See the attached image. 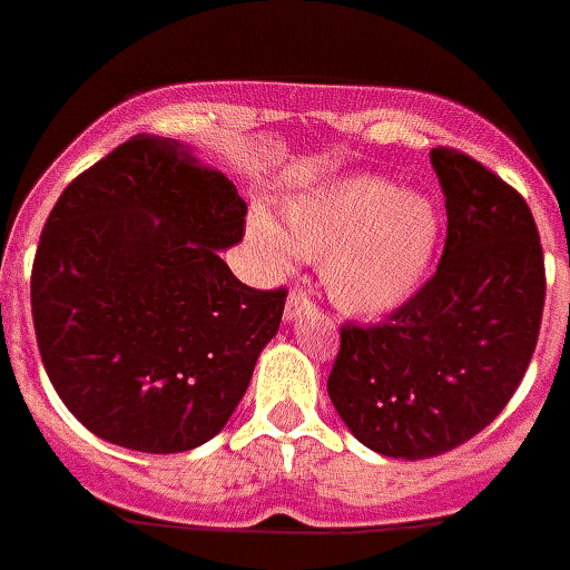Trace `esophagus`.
Here are the masks:
<instances>
[{
    "mask_svg": "<svg viewBox=\"0 0 570 570\" xmlns=\"http://www.w3.org/2000/svg\"><path fill=\"white\" fill-rule=\"evenodd\" d=\"M306 309H313V301L306 298V295H304V292H301V289H295V292H292V295H289V298H286L284 318H286V321H295L301 313H306Z\"/></svg>",
    "mask_w": 570,
    "mask_h": 570,
    "instance_id": "1",
    "label": "esophagus"
}]
</instances>
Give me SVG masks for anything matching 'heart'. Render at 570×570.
<instances>
[{
  "mask_svg": "<svg viewBox=\"0 0 570 570\" xmlns=\"http://www.w3.org/2000/svg\"><path fill=\"white\" fill-rule=\"evenodd\" d=\"M442 217L433 200L381 177H346L292 197L284 232L255 212L249 235L275 266L298 252L324 257L321 278L338 309L379 315L407 301L428 275Z\"/></svg>",
  "mask_w": 570,
  "mask_h": 570,
  "instance_id": "b5f03b06",
  "label": "heart"
}]
</instances>
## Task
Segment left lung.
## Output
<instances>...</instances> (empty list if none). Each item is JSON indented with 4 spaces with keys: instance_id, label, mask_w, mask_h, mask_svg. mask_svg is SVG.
Masks as SVG:
<instances>
[{
    "instance_id": "left-lung-1",
    "label": "left lung",
    "mask_w": 570,
    "mask_h": 570,
    "mask_svg": "<svg viewBox=\"0 0 570 570\" xmlns=\"http://www.w3.org/2000/svg\"><path fill=\"white\" fill-rule=\"evenodd\" d=\"M448 209L435 275L387 321L341 326L326 393L361 444L442 456L511 402L537 350L546 261L519 191L456 148L430 151Z\"/></svg>"
}]
</instances>
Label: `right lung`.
I'll return each instance as SVG.
<instances>
[{"mask_svg": "<svg viewBox=\"0 0 570 570\" xmlns=\"http://www.w3.org/2000/svg\"><path fill=\"white\" fill-rule=\"evenodd\" d=\"M244 217L224 171L155 135L59 195L33 257V330L53 390L94 435L183 453L226 428L286 301L220 257Z\"/></svg>", "mask_w": 570, "mask_h": 570, "instance_id": "obj_1", "label": "right lung"}]
</instances>
